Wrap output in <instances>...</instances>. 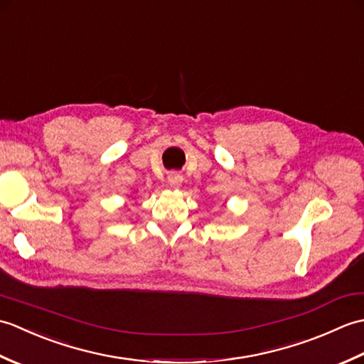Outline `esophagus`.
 <instances>
[{"instance_id": "1", "label": "esophagus", "mask_w": 364, "mask_h": 364, "mask_svg": "<svg viewBox=\"0 0 364 364\" xmlns=\"http://www.w3.org/2000/svg\"><path fill=\"white\" fill-rule=\"evenodd\" d=\"M167 181H168V184L172 188H178L181 184V181H183V175L178 173V172H170L167 175Z\"/></svg>"}]
</instances>
